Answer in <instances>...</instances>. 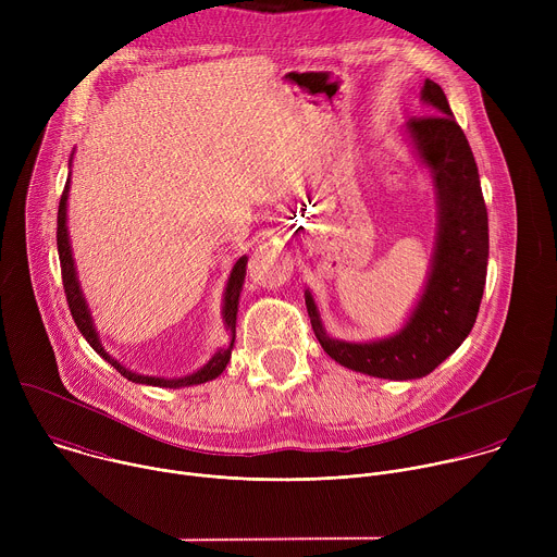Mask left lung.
<instances>
[{"label": "left lung", "instance_id": "8db88e82", "mask_svg": "<svg viewBox=\"0 0 557 557\" xmlns=\"http://www.w3.org/2000/svg\"><path fill=\"white\" fill-rule=\"evenodd\" d=\"M421 92L434 114L410 119L408 132L434 176L438 237L432 273L410 322L381 342H337L322 329L306 290L310 324L322 348L350 370L396 381L430 374L465 342L481 308L490 256L487 207L467 136L438 84L428 78Z\"/></svg>", "mask_w": 557, "mask_h": 557}]
</instances>
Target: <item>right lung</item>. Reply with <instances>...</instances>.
Here are the masks:
<instances>
[{
	"label": "right lung",
	"mask_w": 557,
	"mask_h": 557,
	"mask_svg": "<svg viewBox=\"0 0 557 557\" xmlns=\"http://www.w3.org/2000/svg\"><path fill=\"white\" fill-rule=\"evenodd\" d=\"M67 189H70V181L65 183L63 187V194H61V200H59V213H57V249H59V262H61V280H63V290H65V299H67V306H70V312H72V320L76 324V329L82 331V335L86 337V342L108 361L112 363L127 381H134V383H147V385H161V387H185V385H196V383H205V381H211L215 379L228 363L231 359V348H233V342H235V314H237V297H240V290H243V284H245V275H247V256L240 258L235 262L233 271H231V277L226 282V290H224V308H222V314H224V324L226 329L231 331V344L228 348H220L211 361L200 368L198 372L194 374H187L183 379H156V376H143V374H136L127 368H123L116 359H112L99 337H97V331L92 326V317H90V310L86 306V299L82 295V288H78V280H76V273H74V260H72V251H70V243H67V228H65V202H67Z\"/></svg>",
	"instance_id": "add662e5"
}]
</instances>
